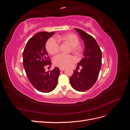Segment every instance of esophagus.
<instances>
[{
	"label": "esophagus",
	"instance_id": "1",
	"mask_svg": "<svg viewBox=\"0 0 130 130\" xmlns=\"http://www.w3.org/2000/svg\"><path fill=\"white\" fill-rule=\"evenodd\" d=\"M60 70H61V71H63V70H65V68H60Z\"/></svg>",
	"mask_w": 130,
	"mask_h": 130
}]
</instances>
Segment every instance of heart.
Here are the masks:
<instances>
[{"instance_id": "obj_1", "label": "heart", "mask_w": 130, "mask_h": 130, "mask_svg": "<svg viewBox=\"0 0 130 130\" xmlns=\"http://www.w3.org/2000/svg\"><path fill=\"white\" fill-rule=\"evenodd\" d=\"M57 42L68 44L71 46V52L75 55H78L82 52V46L78 44L79 40L76 35L71 33L64 34L58 35L55 38V40L50 38L46 42L45 49L46 52L51 55H54L58 53L59 44ZM73 61L74 59L72 56L63 54H59L53 59L54 65L60 68H66Z\"/></svg>"}]
</instances>
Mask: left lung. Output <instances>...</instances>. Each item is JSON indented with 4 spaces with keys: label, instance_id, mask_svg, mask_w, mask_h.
<instances>
[{
    "label": "left lung",
    "instance_id": "1",
    "mask_svg": "<svg viewBox=\"0 0 130 130\" xmlns=\"http://www.w3.org/2000/svg\"><path fill=\"white\" fill-rule=\"evenodd\" d=\"M85 44L84 58L77 63L76 70L70 77L72 87L77 91L85 92L92 88L96 82L102 64V53L97 42L93 36L83 30L76 28ZM80 66V72L77 69Z\"/></svg>",
    "mask_w": 130,
    "mask_h": 130
}]
</instances>
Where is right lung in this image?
<instances>
[{"label":"right lung","instance_id":"right-lung-1","mask_svg":"<svg viewBox=\"0 0 130 130\" xmlns=\"http://www.w3.org/2000/svg\"><path fill=\"white\" fill-rule=\"evenodd\" d=\"M54 31L40 32L27 41L23 53V63L30 83L38 91L52 92L56 87L60 69L57 67L46 72L45 67L51 64L45 49V43Z\"/></svg>","mask_w":130,"mask_h":130}]
</instances>
